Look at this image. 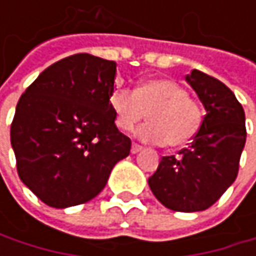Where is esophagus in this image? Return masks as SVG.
<instances>
[{
	"mask_svg": "<svg viewBox=\"0 0 256 256\" xmlns=\"http://www.w3.org/2000/svg\"><path fill=\"white\" fill-rule=\"evenodd\" d=\"M140 150H142V146H140V145H138V144H133L130 151H132V154H136V152H139Z\"/></svg>",
	"mask_w": 256,
	"mask_h": 256,
	"instance_id": "1",
	"label": "esophagus"
}]
</instances>
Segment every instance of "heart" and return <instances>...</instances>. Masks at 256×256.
<instances>
[{
	"instance_id": "obj_1",
	"label": "heart",
	"mask_w": 256,
	"mask_h": 256,
	"mask_svg": "<svg viewBox=\"0 0 256 256\" xmlns=\"http://www.w3.org/2000/svg\"><path fill=\"white\" fill-rule=\"evenodd\" d=\"M110 106L116 124L124 132L134 128L146 116L150 122L136 130V138L152 144L166 142L172 148L186 145L203 123L200 104L190 99L186 90L169 78L146 80L134 92L118 88L112 92Z\"/></svg>"
}]
</instances>
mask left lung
I'll use <instances>...</instances> for the list:
<instances>
[{"label":"left lung","instance_id":"left-lung-1","mask_svg":"<svg viewBox=\"0 0 256 256\" xmlns=\"http://www.w3.org/2000/svg\"><path fill=\"white\" fill-rule=\"evenodd\" d=\"M185 80L197 93L206 116L179 156L162 158L148 185L168 209L198 212L210 208L237 176L246 142L244 111L220 80L197 70Z\"/></svg>","mask_w":256,"mask_h":256}]
</instances>
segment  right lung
Instances as JSON below:
<instances>
[{"label":"right lung","mask_w":256,"mask_h":256,"mask_svg":"<svg viewBox=\"0 0 256 256\" xmlns=\"http://www.w3.org/2000/svg\"><path fill=\"white\" fill-rule=\"evenodd\" d=\"M116 62L87 53L65 58L20 96L10 130L18 174L46 204L65 209L94 198L132 142L110 98Z\"/></svg>","instance_id":"obj_1"}]
</instances>
